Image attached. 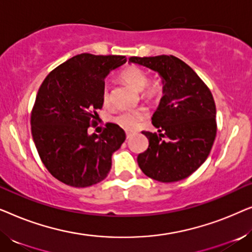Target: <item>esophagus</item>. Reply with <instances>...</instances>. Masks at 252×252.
I'll use <instances>...</instances> for the list:
<instances>
[{"label": "esophagus", "instance_id": "1", "mask_svg": "<svg viewBox=\"0 0 252 252\" xmlns=\"http://www.w3.org/2000/svg\"><path fill=\"white\" fill-rule=\"evenodd\" d=\"M133 134H134V132H130V130H126V137H127V139L132 137Z\"/></svg>", "mask_w": 252, "mask_h": 252}]
</instances>
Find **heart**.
<instances>
[{
  "mask_svg": "<svg viewBox=\"0 0 252 252\" xmlns=\"http://www.w3.org/2000/svg\"><path fill=\"white\" fill-rule=\"evenodd\" d=\"M120 79L129 85L136 92H142V96L147 99H153L157 97L161 92V84L159 81H148V75L143 68L136 65H128L120 72ZM102 103L104 105L110 104L111 97H110V92L106 86L102 88L101 93ZM146 112L143 110H125L120 111L112 117V122L118 124L125 129H135L140 126Z\"/></svg>",
  "mask_w": 252,
  "mask_h": 252,
  "instance_id": "obj_1",
  "label": "heart"
}]
</instances>
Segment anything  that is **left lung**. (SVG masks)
Segmentation results:
<instances>
[{
    "label": "left lung",
    "mask_w": 252,
    "mask_h": 252,
    "mask_svg": "<svg viewBox=\"0 0 252 252\" xmlns=\"http://www.w3.org/2000/svg\"><path fill=\"white\" fill-rule=\"evenodd\" d=\"M163 78V97L153 116L157 133L143 130L149 147L137 156L144 174L159 182L184 180L208 158L217 134L213 96L192 68L175 56L130 57Z\"/></svg>",
    "instance_id": "1"
}]
</instances>
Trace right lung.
Returning a JSON list of instances; mask_svg holds the SVG:
<instances>
[{"instance_id":"1","label":"right lung","mask_w":252,"mask_h":252,"mask_svg":"<svg viewBox=\"0 0 252 252\" xmlns=\"http://www.w3.org/2000/svg\"><path fill=\"white\" fill-rule=\"evenodd\" d=\"M125 62V56L80 54L54 68L40 86L31 113L32 136L44 166L65 185L85 188L108 177L125 132L108 123L101 134L89 135L88 127L102 109L105 77Z\"/></svg>"}]
</instances>
